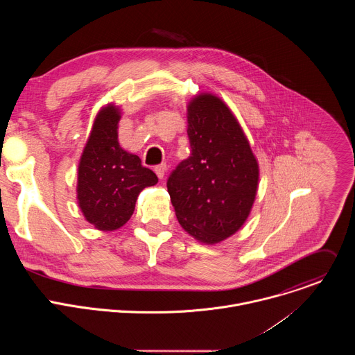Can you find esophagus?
<instances>
[{
  "label": "esophagus",
  "mask_w": 355,
  "mask_h": 355,
  "mask_svg": "<svg viewBox=\"0 0 355 355\" xmlns=\"http://www.w3.org/2000/svg\"><path fill=\"white\" fill-rule=\"evenodd\" d=\"M166 171H167V166L166 164H159L155 167V173L157 174L159 178H163L166 175Z\"/></svg>",
  "instance_id": "esophagus-1"
}]
</instances>
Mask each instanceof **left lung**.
Masks as SVG:
<instances>
[{
    "label": "left lung",
    "instance_id": "1",
    "mask_svg": "<svg viewBox=\"0 0 355 355\" xmlns=\"http://www.w3.org/2000/svg\"><path fill=\"white\" fill-rule=\"evenodd\" d=\"M191 156L167 180L180 225L215 244L236 233L254 204L259 164L237 119L223 101L200 94L188 105Z\"/></svg>",
    "mask_w": 355,
    "mask_h": 355
}]
</instances>
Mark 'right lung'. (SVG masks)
I'll return each mask as SVG.
<instances>
[{
	"mask_svg": "<svg viewBox=\"0 0 355 355\" xmlns=\"http://www.w3.org/2000/svg\"><path fill=\"white\" fill-rule=\"evenodd\" d=\"M119 119L114 105L99 111L78 166V207L91 225L105 232L123 226L139 193L159 181L136 155L119 146Z\"/></svg>",
	"mask_w": 355,
	"mask_h": 355,
	"instance_id": "obj_1",
	"label": "right lung"
}]
</instances>
